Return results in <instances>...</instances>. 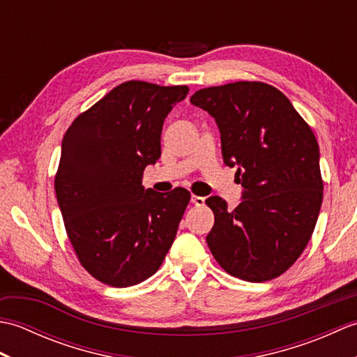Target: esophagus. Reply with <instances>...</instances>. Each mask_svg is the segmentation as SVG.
Returning <instances> with one entry per match:
<instances>
[{
    "instance_id": "1",
    "label": "esophagus",
    "mask_w": 357,
    "mask_h": 357,
    "mask_svg": "<svg viewBox=\"0 0 357 357\" xmlns=\"http://www.w3.org/2000/svg\"><path fill=\"white\" fill-rule=\"evenodd\" d=\"M192 202L195 204V206L202 207V206H204V202H206V198H202V196H196V195H192Z\"/></svg>"
}]
</instances>
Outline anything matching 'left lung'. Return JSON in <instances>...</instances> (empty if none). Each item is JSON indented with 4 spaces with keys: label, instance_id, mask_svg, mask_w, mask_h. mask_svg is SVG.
Here are the masks:
<instances>
[{
    "label": "left lung",
    "instance_id": "left-lung-1",
    "mask_svg": "<svg viewBox=\"0 0 357 357\" xmlns=\"http://www.w3.org/2000/svg\"><path fill=\"white\" fill-rule=\"evenodd\" d=\"M190 102L215 118L224 162L238 165L244 187L234 210L219 196L206 201L215 215L210 252L234 278L275 279L298 261L319 216L324 181L316 136L288 98L261 81L201 89Z\"/></svg>",
    "mask_w": 357,
    "mask_h": 357
}]
</instances>
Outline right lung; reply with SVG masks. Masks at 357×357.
Masks as SVG:
<instances>
[{"label": "right lung", "mask_w": 357, "mask_h": 357, "mask_svg": "<svg viewBox=\"0 0 357 357\" xmlns=\"http://www.w3.org/2000/svg\"><path fill=\"white\" fill-rule=\"evenodd\" d=\"M187 86L126 81L73 119L61 147L55 193L73 252L110 287L155 275L169 252L190 192L158 193L141 184L161 156L165 116Z\"/></svg>", "instance_id": "add662e5"}]
</instances>
